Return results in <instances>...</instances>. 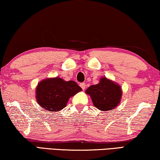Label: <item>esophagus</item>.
<instances>
[{
	"mask_svg": "<svg viewBox=\"0 0 160 160\" xmlns=\"http://www.w3.org/2000/svg\"><path fill=\"white\" fill-rule=\"evenodd\" d=\"M80 86H81V87H82V88L83 90H84L85 88H86V83H80Z\"/></svg>",
	"mask_w": 160,
	"mask_h": 160,
	"instance_id": "1",
	"label": "esophagus"
}]
</instances>
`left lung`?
Returning <instances> with one entry per match:
<instances>
[{
  "mask_svg": "<svg viewBox=\"0 0 160 160\" xmlns=\"http://www.w3.org/2000/svg\"><path fill=\"white\" fill-rule=\"evenodd\" d=\"M86 93L90 95L94 106L103 111L116 108L122 96L120 86L105 77L98 84L89 86Z\"/></svg>",
  "mask_w": 160,
  "mask_h": 160,
  "instance_id": "1",
  "label": "left lung"
}]
</instances>
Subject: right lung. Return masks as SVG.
<instances>
[{
	"label": "right lung",
	"instance_id": "add662e5",
	"mask_svg": "<svg viewBox=\"0 0 160 160\" xmlns=\"http://www.w3.org/2000/svg\"><path fill=\"white\" fill-rule=\"evenodd\" d=\"M82 90L74 81L65 82L58 77L48 78L39 83L36 88V98L42 108L55 112L64 108L71 96Z\"/></svg>",
	"mask_w": 160,
	"mask_h": 160
}]
</instances>
